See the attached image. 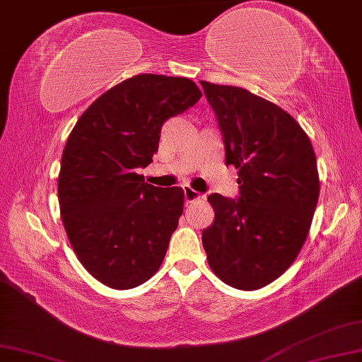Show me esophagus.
I'll return each mask as SVG.
<instances>
[{"mask_svg":"<svg viewBox=\"0 0 362 362\" xmlns=\"http://www.w3.org/2000/svg\"><path fill=\"white\" fill-rule=\"evenodd\" d=\"M182 192H185V200H186V202H194V200H199V199L204 197L202 194H199L197 191H194V189L189 187V186L182 187Z\"/></svg>","mask_w":362,"mask_h":362,"instance_id":"esophagus-1","label":"esophagus"}]
</instances>
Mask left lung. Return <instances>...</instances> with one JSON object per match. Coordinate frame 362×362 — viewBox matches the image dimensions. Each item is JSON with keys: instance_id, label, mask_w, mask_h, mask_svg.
<instances>
[{"instance_id": "left-lung-1", "label": "left lung", "mask_w": 362, "mask_h": 362, "mask_svg": "<svg viewBox=\"0 0 362 362\" xmlns=\"http://www.w3.org/2000/svg\"><path fill=\"white\" fill-rule=\"evenodd\" d=\"M238 168V199L210 194L215 220L202 231L214 274L238 290L276 280L301 251L319 199L315 153L285 110L246 88L200 82Z\"/></svg>"}]
</instances>
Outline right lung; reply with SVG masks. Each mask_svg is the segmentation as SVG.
I'll use <instances>...</instances> for the list:
<instances>
[{"label": "right lung", "instance_id": "add662e5", "mask_svg": "<svg viewBox=\"0 0 362 362\" xmlns=\"http://www.w3.org/2000/svg\"><path fill=\"white\" fill-rule=\"evenodd\" d=\"M202 92L186 77L139 74L88 107L66 142L58 177L61 218L77 259L115 290L157 274L182 214L181 187L137 175L158 150L166 119Z\"/></svg>", "mask_w": 362, "mask_h": 362}]
</instances>
